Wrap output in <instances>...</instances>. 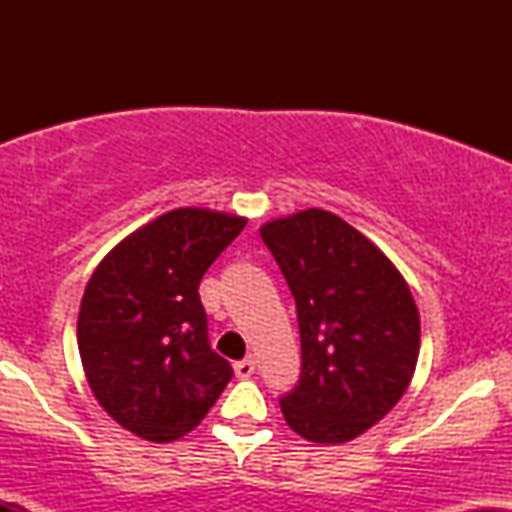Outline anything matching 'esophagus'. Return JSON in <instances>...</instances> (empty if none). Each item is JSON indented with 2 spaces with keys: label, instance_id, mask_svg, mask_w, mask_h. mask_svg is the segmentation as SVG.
<instances>
[{
  "label": "esophagus",
  "instance_id": "34e87169",
  "mask_svg": "<svg viewBox=\"0 0 512 512\" xmlns=\"http://www.w3.org/2000/svg\"><path fill=\"white\" fill-rule=\"evenodd\" d=\"M233 370H236L238 378H250V375L255 373V361H252V358H245V361L233 363Z\"/></svg>",
  "mask_w": 512,
  "mask_h": 512
}]
</instances>
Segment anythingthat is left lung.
Returning a JSON list of instances; mask_svg holds the SVG:
<instances>
[{
  "label": "left lung",
  "instance_id": "8db88e82",
  "mask_svg": "<svg viewBox=\"0 0 512 512\" xmlns=\"http://www.w3.org/2000/svg\"><path fill=\"white\" fill-rule=\"evenodd\" d=\"M260 236L293 293L301 380L281 414L310 443H349L402 399L421 322L399 269L332 211L264 223Z\"/></svg>",
  "mask_w": 512,
  "mask_h": 512
}]
</instances>
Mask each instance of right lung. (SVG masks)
I'll return each mask as SVG.
<instances>
[{
    "mask_svg": "<svg viewBox=\"0 0 512 512\" xmlns=\"http://www.w3.org/2000/svg\"><path fill=\"white\" fill-rule=\"evenodd\" d=\"M248 219L182 207L117 243L88 279L76 342L98 404L151 443L190 433L233 368L209 346L199 281Z\"/></svg>",
    "mask_w": 512,
    "mask_h": 512,
    "instance_id": "add662e5",
    "label": "right lung"
}]
</instances>
